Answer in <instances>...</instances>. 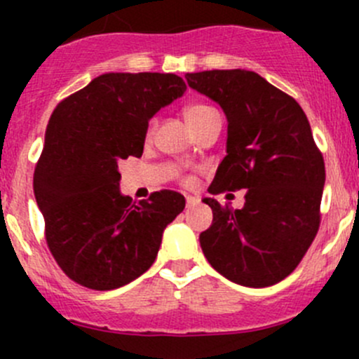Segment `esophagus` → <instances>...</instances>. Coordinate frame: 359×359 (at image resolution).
Returning <instances> with one entry per match:
<instances>
[{
  "label": "esophagus",
  "instance_id": "34e87169",
  "mask_svg": "<svg viewBox=\"0 0 359 359\" xmlns=\"http://www.w3.org/2000/svg\"><path fill=\"white\" fill-rule=\"evenodd\" d=\"M198 203H200V200L194 196H186V206L187 208H193V206H196Z\"/></svg>",
  "mask_w": 359,
  "mask_h": 359
}]
</instances>
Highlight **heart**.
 I'll list each match as a JSON object with an SVG mask.
<instances>
[{
  "instance_id": "1",
  "label": "heart",
  "mask_w": 359,
  "mask_h": 359,
  "mask_svg": "<svg viewBox=\"0 0 359 359\" xmlns=\"http://www.w3.org/2000/svg\"><path fill=\"white\" fill-rule=\"evenodd\" d=\"M212 112H217L213 107L206 106V104H191V106L186 107V111H184V114H186V119H187V125H189V128L193 130L194 126L200 125L203 119L206 118V116H210ZM158 125V119L153 118L149 123H147V130H146V137L147 139H151L154 133V128H156ZM179 182L182 184V186H191V184L194 182L193 175L191 173H186V175H180L179 177Z\"/></svg>"
}]
</instances>
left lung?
Listing matches in <instances>:
<instances>
[{
    "instance_id": "8db88e82",
    "label": "left lung",
    "mask_w": 359,
    "mask_h": 359,
    "mask_svg": "<svg viewBox=\"0 0 359 359\" xmlns=\"http://www.w3.org/2000/svg\"><path fill=\"white\" fill-rule=\"evenodd\" d=\"M187 85L227 116V156L210 193L247 189L241 210L205 198L212 226L206 260L243 287H271L293 273L321 222L325 161L306 112L288 93L245 69L186 74Z\"/></svg>"
}]
</instances>
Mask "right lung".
Segmentation results:
<instances>
[{"label": "right lung", "mask_w": 359, "mask_h": 359, "mask_svg": "<svg viewBox=\"0 0 359 359\" xmlns=\"http://www.w3.org/2000/svg\"><path fill=\"white\" fill-rule=\"evenodd\" d=\"M186 88L177 74L107 72L53 109L34 196L46 245L74 283L114 290L153 266L186 200L168 189L139 203L123 196L118 163L142 156L149 119Z\"/></svg>", "instance_id": "right-lung-1"}]
</instances>
